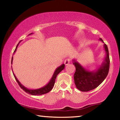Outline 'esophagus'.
<instances>
[{"instance_id":"obj_1","label":"esophagus","mask_w":120,"mask_h":120,"mask_svg":"<svg viewBox=\"0 0 120 120\" xmlns=\"http://www.w3.org/2000/svg\"><path fill=\"white\" fill-rule=\"evenodd\" d=\"M70 62V59L69 58H67L64 60V64L65 65H66V66H67V65H68L69 64Z\"/></svg>"}]
</instances>
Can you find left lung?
I'll use <instances>...</instances> for the list:
<instances>
[{
    "instance_id": "8db88e82",
    "label": "left lung",
    "mask_w": 120,
    "mask_h": 120,
    "mask_svg": "<svg viewBox=\"0 0 120 120\" xmlns=\"http://www.w3.org/2000/svg\"><path fill=\"white\" fill-rule=\"evenodd\" d=\"M99 40L104 42L101 38ZM104 48L106 56L100 67L95 71H90L85 69L76 60H73V64L76 67L74 76L75 84L79 90L88 92L93 90L98 87L106 78L109 71V58L108 48L106 44H104Z\"/></svg>"
}]
</instances>
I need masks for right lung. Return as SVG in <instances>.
Wrapping results in <instances>:
<instances>
[{"instance_id": "add662e5", "label": "right lung", "mask_w": 120, "mask_h": 120, "mask_svg": "<svg viewBox=\"0 0 120 120\" xmlns=\"http://www.w3.org/2000/svg\"><path fill=\"white\" fill-rule=\"evenodd\" d=\"M32 34L33 33H31V34H30L29 35H31V34ZM20 42H21V41H20L19 43H18V44L17 45V46H16L15 50V51H14V52H16V50H17V48L18 47V45H19V44L20 43ZM13 57H12L11 64H12V62H13ZM64 64H62L60 66H59V67H58L56 69L55 71H54V72L52 78L51 79V80H50V82H49L48 84H46L45 86H43V87H41V88H38V89H30L27 88L25 86H24L23 85L19 82V80L17 79V78H16V77L15 76V75L14 74L13 72V73L14 76V77H15L16 80L17 81V82L18 84H19V86L21 87V88L22 89H23V90L25 91L26 93H27L29 94H31L32 95H41L46 94V93H49L53 87V86H54L56 76H57V75L59 74V73L62 70H64ZM11 69H12V67H11Z\"/></svg>"}]
</instances>
